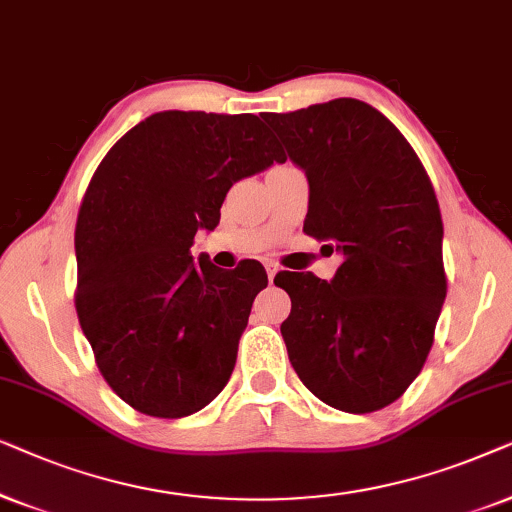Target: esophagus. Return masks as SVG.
I'll use <instances>...</instances> for the list:
<instances>
[{
	"instance_id": "34e87169",
	"label": "esophagus",
	"mask_w": 512,
	"mask_h": 512,
	"mask_svg": "<svg viewBox=\"0 0 512 512\" xmlns=\"http://www.w3.org/2000/svg\"><path fill=\"white\" fill-rule=\"evenodd\" d=\"M264 267H267V276H269V281L278 274V269H281V267H278L276 262H267V264H264Z\"/></svg>"
}]
</instances>
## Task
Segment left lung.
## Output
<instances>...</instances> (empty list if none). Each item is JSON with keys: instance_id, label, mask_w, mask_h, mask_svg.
<instances>
[{"instance_id": "1", "label": "left lung", "mask_w": 512, "mask_h": 512, "mask_svg": "<svg viewBox=\"0 0 512 512\" xmlns=\"http://www.w3.org/2000/svg\"><path fill=\"white\" fill-rule=\"evenodd\" d=\"M309 180L304 231L342 252L330 283L283 271L281 332L302 384L335 410L377 412L407 391L447 295L442 217L405 135L367 102L264 114Z\"/></svg>"}]
</instances>
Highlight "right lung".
I'll use <instances>...</instances> for the list:
<instances>
[{
  "instance_id": "obj_1",
  "label": "right lung",
  "mask_w": 512,
  "mask_h": 512,
  "mask_svg": "<svg viewBox=\"0 0 512 512\" xmlns=\"http://www.w3.org/2000/svg\"><path fill=\"white\" fill-rule=\"evenodd\" d=\"M285 161L255 114L156 112L95 168L81 201L79 325L95 365L133 410L159 419L199 412L227 386L260 262L217 269L192 260L229 187Z\"/></svg>"
}]
</instances>
